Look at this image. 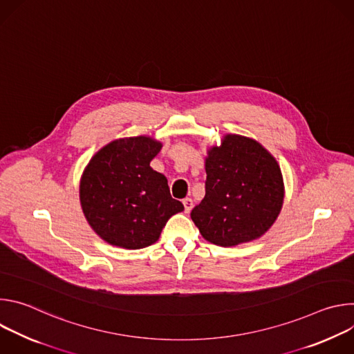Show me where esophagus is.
<instances>
[{"label":"esophagus","instance_id":"34e87169","mask_svg":"<svg viewBox=\"0 0 354 354\" xmlns=\"http://www.w3.org/2000/svg\"><path fill=\"white\" fill-rule=\"evenodd\" d=\"M183 206H185V212L186 213H189L192 209H193V200L190 198V197H186V198H183Z\"/></svg>","mask_w":354,"mask_h":354}]
</instances>
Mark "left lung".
Instances as JSON below:
<instances>
[{
  "label": "left lung",
  "instance_id": "obj_1",
  "mask_svg": "<svg viewBox=\"0 0 354 354\" xmlns=\"http://www.w3.org/2000/svg\"><path fill=\"white\" fill-rule=\"evenodd\" d=\"M206 196L190 217L212 243L234 246L263 235L276 221L284 186L276 160L255 140L228 134L206 158Z\"/></svg>",
  "mask_w": 354,
  "mask_h": 354
}]
</instances>
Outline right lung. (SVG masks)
I'll return each mask as SVG.
<instances>
[{"mask_svg": "<svg viewBox=\"0 0 354 354\" xmlns=\"http://www.w3.org/2000/svg\"><path fill=\"white\" fill-rule=\"evenodd\" d=\"M149 137L109 142L92 157L80 185L82 212L111 245L140 249L158 241L167 221L183 210L167 178L149 167L161 149Z\"/></svg>", "mask_w": 354, "mask_h": 354, "instance_id": "add662e5", "label": "right lung"}]
</instances>
